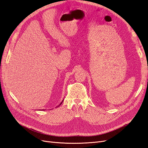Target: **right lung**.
Listing matches in <instances>:
<instances>
[{
  "mask_svg": "<svg viewBox=\"0 0 148 148\" xmlns=\"http://www.w3.org/2000/svg\"><path fill=\"white\" fill-rule=\"evenodd\" d=\"M63 101H64V100H63V101H62L61 102V103H60V104H59V106H57V107H59V106H60V105L62 104V102H63Z\"/></svg>",
  "mask_w": 148,
  "mask_h": 148,
  "instance_id": "right-lung-1",
  "label": "right lung"
}]
</instances>
